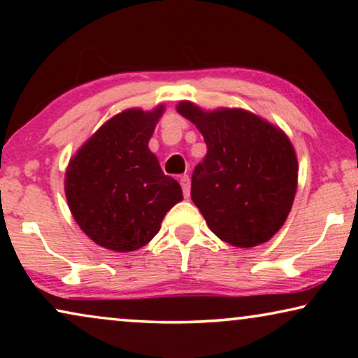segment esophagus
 <instances>
[{
  "instance_id": "1",
  "label": "esophagus",
  "mask_w": 358,
  "mask_h": 358,
  "mask_svg": "<svg viewBox=\"0 0 358 358\" xmlns=\"http://www.w3.org/2000/svg\"><path fill=\"white\" fill-rule=\"evenodd\" d=\"M180 185H182V192H184V197L189 199L190 197V179L187 174L180 176Z\"/></svg>"
}]
</instances>
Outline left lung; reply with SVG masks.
Segmentation results:
<instances>
[{
    "instance_id": "obj_1",
    "label": "left lung",
    "mask_w": 358,
    "mask_h": 358,
    "mask_svg": "<svg viewBox=\"0 0 358 358\" xmlns=\"http://www.w3.org/2000/svg\"><path fill=\"white\" fill-rule=\"evenodd\" d=\"M178 112L200 130L207 155L195 166L190 197L224 243H267L290 213L298 161L278 127L244 109L202 110L189 101Z\"/></svg>"
}]
</instances>
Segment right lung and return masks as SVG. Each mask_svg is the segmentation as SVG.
Masks as SVG:
<instances>
[{
    "label": "right lung",
    "mask_w": 358,
    "mask_h": 358,
    "mask_svg": "<svg viewBox=\"0 0 358 358\" xmlns=\"http://www.w3.org/2000/svg\"><path fill=\"white\" fill-rule=\"evenodd\" d=\"M164 106L127 109L106 122L68 163L65 194L80 228L115 252L143 248L182 200L179 182L148 148Z\"/></svg>",
    "instance_id": "add662e5"
}]
</instances>
